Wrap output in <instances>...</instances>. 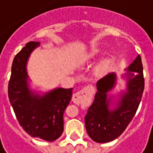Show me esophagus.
Listing matches in <instances>:
<instances>
[{
    "label": "esophagus",
    "mask_w": 153,
    "mask_h": 153,
    "mask_svg": "<svg viewBox=\"0 0 153 153\" xmlns=\"http://www.w3.org/2000/svg\"><path fill=\"white\" fill-rule=\"evenodd\" d=\"M90 96H91L90 90L88 89V88H83V89L80 90L79 92L73 94L72 101L76 105H79L80 103L83 102V101H84L86 98H88Z\"/></svg>",
    "instance_id": "1"
}]
</instances>
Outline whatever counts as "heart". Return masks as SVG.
<instances>
[{
    "label": "heart",
    "mask_w": 153,
    "mask_h": 153,
    "mask_svg": "<svg viewBox=\"0 0 153 153\" xmlns=\"http://www.w3.org/2000/svg\"><path fill=\"white\" fill-rule=\"evenodd\" d=\"M102 48H100V47H93L91 50L85 55V60H92L96 59L97 57L101 56L103 53ZM110 64V60L108 59H103L102 60H101L99 63L97 65L96 68H95V73L97 75H101L102 74L106 69L108 68Z\"/></svg>",
    "instance_id": "heart-1"
}]
</instances>
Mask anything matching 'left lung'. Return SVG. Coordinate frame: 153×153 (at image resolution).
I'll list each match as a JSON object with an SVG mask.
<instances>
[{"mask_svg":"<svg viewBox=\"0 0 153 153\" xmlns=\"http://www.w3.org/2000/svg\"><path fill=\"white\" fill-rule=\"evenodd\" d=\"M122 77L126 80V89L117 98L109 92L117 83L115 73H110L97 83V92L85 115L88 134L97 143H108L118 138L134 118L144 89L141 57L138 56Z\"/></svg>","mask_w":153,"mask_h":153,"instance_id":"left-lung-1","label":"left lung"}]
</instances>
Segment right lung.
<instances>
[{
    "label": "right lung",
    "mask_w": 153,
    "mask_h": 153,
    "mask_svg": "<svg viewBox=\"0 0 153 153\" xmlns=\"http://www.w3.org/2000/svg\"><path fill=\"white\" fill-rule=\"evenodd\" d=\"M39 45V42H29L15 56L8 96L25 131L32 137L52 142L63 133L64 111L71 100L73 88H57L40 94L29 87L27 64L31 53Z\"/></svg>",
    "instance_id": "right-lung-1"
}]
</instances>
